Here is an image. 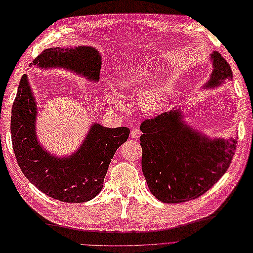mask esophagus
I'll return each instance as SVG.
<instances>
[{
  "label": "esophagus",
  "mask_w": 253,
  "mask_h": 253,
  "mask_svg": "<svg viewBox=\"0 0 253 253\" xmlns=\"http://www.w3.org/2000/svg\"><path fill=\"white\" fill-rule=\"evenodd\" d=\"M141 136V130L139 128H133L130 131V137L133 139H137Z\"/></svg>",
  "instance_id": "esophagus-1"
}]
</instances>
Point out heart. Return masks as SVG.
<instances>
[{
	"label": "heart",
	"instance_id": "b5f03b06",
	"mask_svg": "<svg viewBox=\"0 0 253 253\" xmlns=\"http://www.w3.org/2000/svg\"><path fill=\"white\" fill-rule=\"evenodd\" d=\"M151 76L150 72H140L136 74H128L127 76L120 78L116 82L117 87L122 91H130L137 89L139 85H143L148 83V78ZM163 88L161 85H155L152 89L148 90L146 93H143L140 98V106L146 112H155L160 109L161 103L163 100ZM112 103L118 105L117 100L112 98Z\"/></svg>",
	"mask_w": 253,
	"mask_h": 253
}]
</instances>
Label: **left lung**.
Segmentation results:
<instances>
[{
  "label": "left lung",
  "mask_w": 253,
  "mask_h": 253,
  "mask_svg": "<svg viewBox=\"0 0 253 253\" xmlns=\"http://www.w3.org/2000/svg\"><path fill=\"white\" fill-rule=\"evenodd\" d=\"M213 73L207 87L233 80L229 64L222 54H212ZM140 129L141 166L152 195L164 203L197 199L226 173L237 141L208 140L180 120L171 110L143 121Z\"/></svg>",
  "instance_id": "left-lung-1"
}]
</instances>
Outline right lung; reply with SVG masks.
Returning a JSON list of instances; mask_svg holds the SVG:
<instances>
[{
    "mask_svg": "<svg viewBox=\"0 0 253 253\" xmlns=\"http://www.w3.org/2000/svg\"><path fill=\"white\" fill-rule=\"evenodd\" d=\"M31 64L40 67L61 66L92 80H98L101 57L93 47H52ZM36 102L26 75L21 77L12 107L10 133L16 160L24 175L44 195L66 203L93 199L103 187L111 160L127 141L129 128H106L94 124L83 146L72 157L57 159L46 153L37 141Z\"/></svg>",
    "mask_w": 253,
    "mask_h": 253,
    "instance_id": "1",
    "label": "right lung"
}]
</instances>
